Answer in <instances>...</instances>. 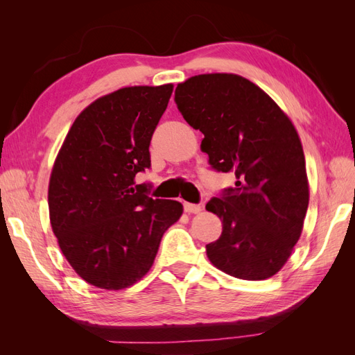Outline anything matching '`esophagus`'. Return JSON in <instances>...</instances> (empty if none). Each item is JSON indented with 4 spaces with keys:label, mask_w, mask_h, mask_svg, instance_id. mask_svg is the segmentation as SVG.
Returning a JSON list of instances; mask_svg holds the SVG:
<instances>
[{
    "label": "esophagus",
    "mask_w": 355,
    "mask_h": 355,
    "mask_svg": "<svg viewBox=\"0 0 355 355\" xmlns=\"http://www.w3.org/2000/svg\"><path fill=\"white\" fill-rule=\"evenodd\" d=\"M184 209L187 213H200L201 206L200 204H191V202H184Z\"/></svg>",
    "instance_id": "1"
}]
</instances>
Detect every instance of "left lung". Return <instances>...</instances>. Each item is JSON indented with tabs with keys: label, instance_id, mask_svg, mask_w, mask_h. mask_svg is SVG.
<instances>
[{
	"label": "left lung",
	"instance_id": "1",
	"mask_svg": "<svg viewBox=\"0 0 355 355\" xmlns=\"http://www.w3.org/2000/svg\"><path fill=\"white\" fill-rule=\"evenodd\" d=\"M175 101L204 135L210 166L237 178L206 210L222 220L209 261L241 280L282 270L304 228L309 202L302 144L293 123L261 87L237 73H201L179 83Z\"/></svg>",
	"mask_w": 355,
	"mask_h": 355
}]
</instances>
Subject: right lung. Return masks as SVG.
<instances>
[{
  "label": "right lung",
  "mask_w": 355,
  "mask_h": 355,
  "mask_svg": "<svg viewBox=\"0 0 355 355\" xmlns=\"http://www.w3.org/2000/svg\"><path fill=\"white\" fill-rule=\"evenodd\" d=\"M173 84L133 85L92 102L75 118L51 168L49 213L60 250L84 282L121 290L151 270L184 206L154 200L136 175Z\"/></svg>",
  "instance_id": "1"
}]
</instances>
